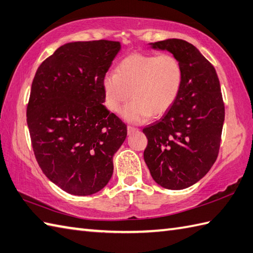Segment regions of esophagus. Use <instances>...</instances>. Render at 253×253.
I'll return each instance as SVG.
<instances>
[{"label": "esophagus", "mask_w": 253, "mask_h": 253, "mask_svg": "<svg viewBox=\"0 0 253 253\" xmlns=\"http://www.w3.org/2000/svg\"><path fill=\"white\" fill-rule=\"evenodd\" d=\"M136 131H138L137 127H134V126H127V134H128V135H131V134H133L134 132H136Z\"/></svg>", "instance_id": "1"}]
</instances>
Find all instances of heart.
<instances>
[{
  "mask_svg": "<svg viewBox=\"0 0 253 253\" xmlns=\"http://www.w3.org/2000/svg\"><path fill=\"white\" fill-rule=\"evenodd\" d=\"M183 83V68L172 54H131L122 59L116 72L104 77L105 105L118 111L133 100L121 115L131 123H142L153 115L160 117L175 103Z\"/></svg>",
  "mask_w": 253,
  "mask_h": 253,
  "instance_id": "heart-1",
  "label": "heart"
}]
</instances>
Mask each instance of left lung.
Returning a JSON list of instances; mask_svg holds the SVG:
<instances>
[{"label":"left lung","instance_id":"obj_1","mask_svg":"<svg viewBox=\"0 0 253 253\" xmlns=\"http://www.w3.org/2000/svg\"><path fill=\"white\" fill-rule=\"evenodd\" d=\"M167 49L183 68L181 92L160 120L143 128L144 159L154 181L184 189L203 178L220 150L225 107L214 67L193 44L168 39L151 44Z\"/></svg>","mask_w":253,"mask_h":253}]
</instances>
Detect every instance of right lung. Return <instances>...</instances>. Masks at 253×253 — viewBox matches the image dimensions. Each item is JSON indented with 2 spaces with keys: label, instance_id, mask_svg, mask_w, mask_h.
<instances>
[{
  "label": "right lung",
  "instance_id": "1",
  "mask_svg": "<svg viewBox=\"0 0 253 253\" xmlns=\"http://www.w3.org/2000/svg\"><path fill=\"white\" fill-rule=\"evenodd\" d=\"M120 42H71L39 67L27 123L41 170L66 193L88 196L104 188L126 125L103 103V80Z\"/></svg>",
  "mask_w": 253,
  "mask_h": 253
}]
</instances>
